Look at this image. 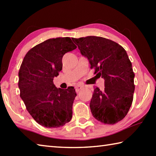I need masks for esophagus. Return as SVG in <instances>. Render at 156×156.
<instances>
[{
	"mask_svg": "<svg viewBox=\"0 0 156 156\" xmlns=\"http://www.w3.org/2000/svg\"><path fill=\"white\" fill-rule=\"evenodd\" d=\"M83 88V85H77L76 87V91H79L80 90V89H82Z\"/></svg>",
	"mask_w": 156,
	"mask_h": 156,
	"instance_id": "1",
	"label": "esophagus"
}]
</instances>
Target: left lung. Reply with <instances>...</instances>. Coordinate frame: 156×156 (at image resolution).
<instances>
[{
    "mask_svg": "<svg viewBox=\"0 0 156 156\" xmlns=\"http://www.w3.org/2000/svg\"><path fill=\"white\" fill-rule=\"evenodd\" d=\"M91 69L104 78L105 89H94L90 102L92 115L100 122L113 125L127 114L135 89L131 62L123 47L102 37L72 38Z\"/></svg>",
    "mask_w": 156,
    "mask_h": 156,
    "instance_id": "obj_1",
    "label": "left lung"
}]
</instances>
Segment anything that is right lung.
Instances as JSON below:
<instances>
[{
  "label": "right lung",
  "instance_id": "add662e5",
  "mask_svg": "<svg viewBox=\"0 0 156 156\" xmlns=\"http://www.w3.org/2000/svg\"><path fill=\"white\" fill-rule=\"evenodd\" d=\"M76 47L69 37L48 39L31 48L20 65V98L36 122L44 127H60L72 118L74 87L58 89L53 80L62 70V56Z\"/></svg>",
  "mask_w": 156,
  "mask_h": 156
}]
</instances>
